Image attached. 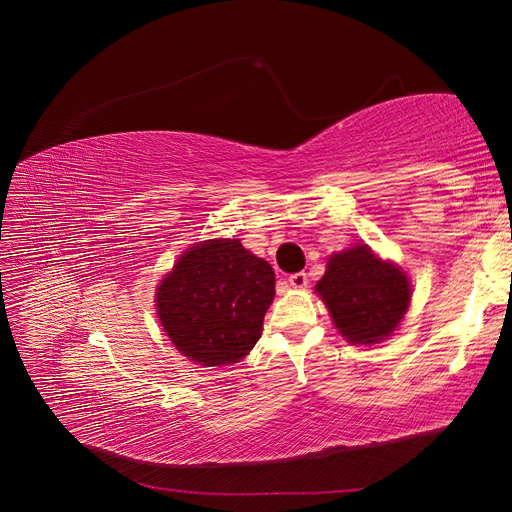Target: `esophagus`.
<instances>
[{
	"mask_svg": "<svg viewBox=\"0 0 512 512\" xmlns=\"http://www.w3.org/2000/svg\"><path fill=\"white\" fill-rule=\"evenodd\" d=\"M289 285H291V287H296V289L306 287V285H308V275H306L304 271L294 273V275H289Z\"/></svg>",
	"mask_w": 512,
	"mask_h": 512,
	"instance_id": "34e87169",
	"label": "esophagus"
}]
</instances>
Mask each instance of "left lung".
I'll return each mask as SVG.
<instances>
[{"label":"left lung","mask_w":512,"mask_h":512,"mask_svg":"<svg viewBox=\"0 0 512 512\" xmlns=\"http://www.w3.org/2000/svg\"><path fill=\"white\" fill-rule=\"evenodd\" d=\"M316 294L350 344H377L402 321L410 285L394 264L379 260L369 246H356L329 258Z\"/></svg>","instance_id":"left-lung-1"}]
</instances>
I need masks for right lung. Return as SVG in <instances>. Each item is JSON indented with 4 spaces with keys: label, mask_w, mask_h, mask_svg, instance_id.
<instances>
[{
    "label": "right lung",
    "mask_w": 512,
    "mask_h": 512,
    "mask_svg": "<svg viewBox=\"0 0 512 512\" xmlns=\"http://www.w3.org/2000/svg\"><path fill=\"white\" fill-rule=\"evenodd\" d=\"M275 271L239 239H210L185 252L158 287V319L170 342L204 367L246 356L262 335Z\"/></svg>",
    "instance_id": "obj_1"
}]
</instances>
